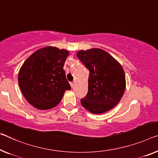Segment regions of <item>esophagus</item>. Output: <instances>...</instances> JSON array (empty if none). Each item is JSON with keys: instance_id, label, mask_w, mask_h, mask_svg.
Wrapping results in <instances>:
<instances>
[{"instance_id": "1", "label": "esophagus", "mask_w": 158, "mask_h": 158, "mask_svg": "<svg viewBox=\"0 0 158 158\" xmlns=\"http://www.w3.org/2000/svg\"><path fill=\"white\" fill-rule=\"evenodd\" d=\"M70 84H71V87H73L75 86V82H70Z\"/></svg>"}]
</instances>
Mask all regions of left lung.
<instances>
[{"label": "left lung", "instance_id": "obj_1", "mask_svg": "<svg viewBox=\"0 0 158 158\" xmlns=\"http://www.w3.org/2000/svg\"><path fill=\"white\" fill-rule=\"evenodd\" d=\"M77 56L89 71L88 92L81 99L82 106L97 114L110 111L119 102L126 89L121 65L101 48L81 50Z\"/></svg>", "mask_w": 158, "mask_h": 158}]
</instances>
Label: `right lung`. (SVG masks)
<instances>
[{"mask_svg":"<svg viewBox=\"0 0 158 158\" xmlns=\"http://www.w3.org/2000/svg\"><path fill=\"white\" fill-rule=\"evenodd\" d=\"M69 55L65 49L46 47L34 52L22 65L18 83L29 103L38 110L55 107L71 87L65 77L64 63Z\"/></svg>","mask_w":158,"mask_h":158,"instance_id":"1","label":"right lung"}]
</instances>
